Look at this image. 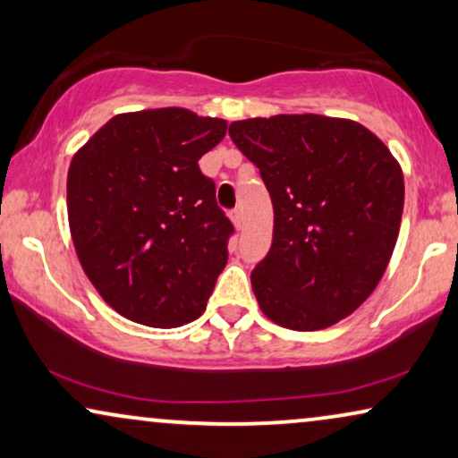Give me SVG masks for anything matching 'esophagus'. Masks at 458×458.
<instances>
[{
	"instance_id": "esophagus-1",
	"label": "esophagus",
	"mask_w": 458,
	"mask_h": 458,
	"mask_svg": "<svg viewBox=\"0 0 458 458\" xmlns=\"http://www.w3.org/2000/svg\"><path fill=\"white\" fill-rule=\"evenodd\" d=\"M231 221H233V225H235L237 229H242V227H243V215H242V210H240V208L231 212Z\"/></svg>"
}]
</instances>
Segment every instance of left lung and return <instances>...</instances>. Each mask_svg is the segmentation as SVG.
Segmentation results:
<instances>
[{
    "label": "left lung",
    "instance_id": "1",
    "mask_svg": "<svg viewBox=\"0 0 458 458\" xmlns=\"http://www.w3.org/2000/svg\"><path fill=\"white\" fill-rule=\"evenodd\" d=\"M260 168L275 227L250 275L260 310L317 331L352 315L384 277L404 206L403 168L386 143L346 118L277 114L231 123Z\"/></svg>",
    "mask_w": 458,
    "mask_h": 458
}]
</instances>
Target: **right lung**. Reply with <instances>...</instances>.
Masks as SVG:
<instances>
[{"label":"right lung","mask_w":458,"mask_h":458,"mask_svg":"<svg viewBox=\"0 0 458 458\" xmlns=\"http://www.w3.org/2000/svg\"><path fill=\"white\" fill-rule=\"evenodd\" d=\"M227 133L185 108L116 114L74 154L68 225L81 267L116 312L179 327L206 309L233 225L198 160Z\"/></svg>","instance_id":"add662e5"}]
</instances>
